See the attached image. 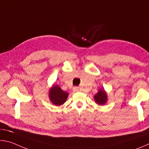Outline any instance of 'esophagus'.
<instances>
[{
	"label": "esophagus",
	"instance_id": "esophagus-1",
	"mask_svg": "<svg viewBox=\"0 0 149 149\" xmlns=\"http://www.w3.org/2000/svg\"><path fill=\"white\" fill-rule=\"evenodd\" d=\"M79 87H74L73 88V91H74V92H77V91H79Z\"/></svg>",
	"mask_w": 149,
	"mask_h": 149
}]
</instances>
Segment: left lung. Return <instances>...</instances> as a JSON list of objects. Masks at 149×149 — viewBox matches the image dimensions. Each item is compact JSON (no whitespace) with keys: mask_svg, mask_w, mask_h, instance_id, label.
Listing matches in <instances>:
<instances>
[{"mask_svg":"<svg viewBox=\"0 0 149 149\" xmlns=\"http://www.w3.org/2000/svg\"><path fill=\"white\" fill-rule=\"evenodd\" d=\"M95 100L99 104H104L107 102V95L104 90H100L95 95Z\"/></svg>","mask_w":149,"mask_h":149,"instance_id":"8db88e82","label":"left lung"}]
</instances>
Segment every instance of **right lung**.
Wrapping results in <instances>:
<instances>
[{"instance_id":"add662e5","label":"right lung","mask_w":149,"mask_h":149,"mask_svg":"<svg viewBox=\"0 0 149 149\" xmlns=\"http://www.w3.org/2000/svg\"><path fill=\"white\" fill-rule=\"evenodd\" d=\"M68 93L63 91L58 86H53L50 91L49 98L54 104L60 106L64 104L66 100Z\"/></svg>"}]
</instances>
